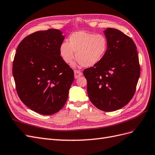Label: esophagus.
I'll return each instance as SVG.
<instances>
[{"label": "esophagus", "mask_w": 155, "mask_h": 155, "mask_svg": "<svg viewBox=\"0 0 155 155\" xmlns=\"http://www.w3.org/2000/svg\"><path fill=\"white\" fill-rule=\"evenodd\" d=\"M74 78H78V77H80L82 75V73L79 70H74Z\"/></svg>", "instance_id": "1"}]
</instances>
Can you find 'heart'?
<instances>
[{
	"label": "heart",
	"mask_w": 155,
	"mask_h": 155,
	"mask_svg": "<svg viewBox=\"0 0 155 155\" xmlns=\"http://www.w3.org/2000/svg\"><path fill=\"white\" fill-rule=\"evenodd\" d=\"M107 47V39L104 35L79 31L71 34L69 38V43H62L60 46V54L65 62L70 64L74 59L76 53L78 65L91 67L103 58Z\"/></svg>",
	"instance_id": "heart-1"
}]
</instances>
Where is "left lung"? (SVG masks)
<instances>
[{
	"label": "left lung",
	"mask_w": 155,
	"mask_h": 155,
	"mask_svg": "<svg viewBox=\"0 0 155 155\" xmlns=\"http://www.w3.org/2000/svg\"><path fill=\"white\" fill-rule=\"evenodd\" d=\"M104 32L108 42L106 53L83 73L92 104L102 111H113L132 99L140 67L137 46L130 37L114 28H107Z\"/></svg>",
	"instance_id": "obj_1"
}]
</instances>
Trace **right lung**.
Listing matches in <instances>:
<instances>
[{"label": "right lung", "instance_id": "1", "mask_svg": "<svg viewBox=\"0 0 155 155\" xmlns=\"http://www.w3.org/2000/svg\"><path fill=\"white\" fill-rule=\"evenodd\" d=\"M62 32L49 29L25 37L17 47L13 75L18 95L27 107L44 115L66 104L74 71L60 54Z\"/></svg>", "mask_w": 155, "mask_h": 155}]
</instances>
